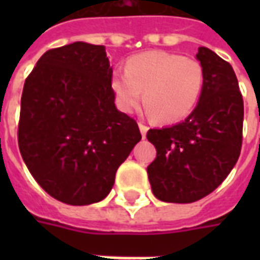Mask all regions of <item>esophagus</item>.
<instances>
[{
    "mask_svg": "<svg viewBox=\"0 0 260 260\" xmlns=\"http://www.w3.org/2000/svg\"><path fill=\"white\" fill-rule=\"evenodd\" d=\"M139 129H141L142 138H145V136H146L147 129H149V126H147L146 124H143V122H139Z\"/></svg>",
    "mask_w": 260,
    "mask_h": 260,
    "instance_id": "1",
    "label": "esophagus"
}]
</instances>
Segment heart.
<instances>
[{"mask_svg": "<svg viewBox=\"0 0 260 260\" xmlns=\"http://www.w3.org/2000/svg\"><path fill=\"white\" fill-rule=\"evenodd\" d=\"M205 72L199 61L167 51H149L128 59L125 72H114L111 90L126 113L143 102L153 118L171 124L192 113L201 99Z\"/></svg>", "mask_w": 260, "mask_h": 260, "instance_id": "heart-1", "label": "heart"}]
</instances>
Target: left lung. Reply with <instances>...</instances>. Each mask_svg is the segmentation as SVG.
<instances>
[{"label": "left lung", "mask_w": 260, "mask_h": 260, "mask_svg": "<svg viewBox=\"0 0 260 260\" xmlns=\"http://www.w3.org/2000/svg\"><path fill=\"white\" fill-rule=\"evenodd\" d=\"M205 82L195 110L182 122L149 129L157 154L147 167L154 196L170 203H192L223 182L240 157L244 100L233 67L199 47Z\"/></svg>", "instance_id": "obj_1"}]
</instances>
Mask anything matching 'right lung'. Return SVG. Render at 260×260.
Wrapping results in <instances>:
<instances>
[{
  "mask_svg": "<svg viewBox=\"0 0 260 260\" xmlns=\"http://www.w3.org/2000/svg\"><path fill=\"white\" fill-rule=\"evenodd\" d=\"M111 78L106 47L76 42L43 54L25 80L20 154L37 184L67 205L103 201L142 139L114 104Z\"/></svg>",
  "mask_w": 260,
  "mask_h": 260,
  "instance_id": "right-lung-1",
  "label": "right lung"
}]
</instances>
